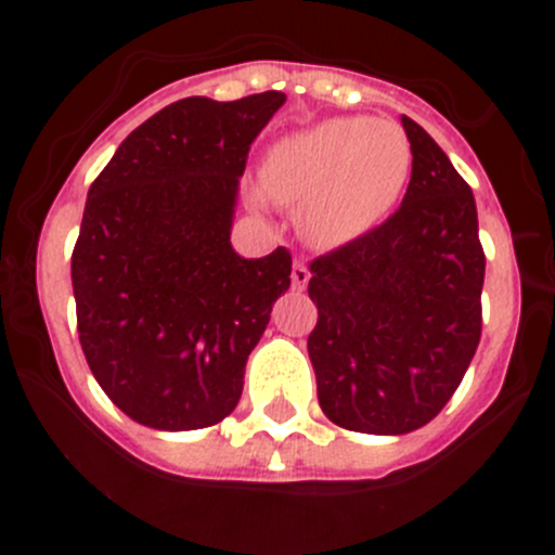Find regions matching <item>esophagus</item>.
<instances>
[{"instance_id": "obj_1", "label": "esophagus", "mask_w": 555, "mask_h": 555, "mask_svg": "<svg viewBox=\"0 0 555 555\" xmlns=\"http://www.w3.org/2000/svg\"><path fill=\"white\" fill-rule=\"evenodd\" d=\"M293 287L295 289H306V284H309V279H311V271H309V266H306L304 260H295L293 262Z\"/></svg>"}]
</instances>
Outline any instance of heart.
<instances>
[{
	"instance_id": "obj_1",
	"label": "heart",
	"mask_w": 555,
	"mask_h": 555,
	"mask_svg": "<svg viewBox=\"0 0 555 555\" xmlns=\"http://www.w3.org/2000/svg\"><path fill=\"white\" fill-rule=\"evenodd\" d=\"M411 164L402 126L335 117L273 144L262 166V188L276 204L300 209V225L313 244L340 246L389 215Z\"/></svg>"
}]
</instances>
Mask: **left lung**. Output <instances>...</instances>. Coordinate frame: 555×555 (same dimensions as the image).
Segmentation results:
<instances>
[{"label":"left lung","instance_id":"left-lung-1","mask_svg":"<svg viewBox=\"0 0 555 555\" xmlns=\"http://www.w3.org/2000/svg\"><path fill=\"white\" fill-rule=\"evenodd\" d=\"M402 128L413 164L400 209L311 262L319 405L351 433L405 435L433 422L483 327L473 190L418 122L402 115Z\"/></svg>","mask_w":555,"mask_h":555}]
</instances>
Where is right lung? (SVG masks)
Returning <instances> with one entry per match:
<instances>
[{
  "label": "right lung",
  "instance_id": "obj_1",
  "mask_svg": "<svg viewBox=\"0 0 555 555\" xmlns=\"http://www.w3.org/2000/svg\"><path fill=\"white\" fill-rule=\"evenodd\" d=\"M287 96L179 99L126 137L88 190L72 251L82 354L126 416L164 433L231 416L246 357L289 287L276 246H231L249 147Z\"/></svg>",
  "mask_w": 555,
  "mask_h": 555
}]
</instances>
